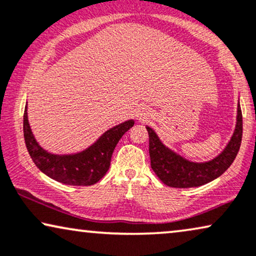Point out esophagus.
I'll return each instance as SVG.
<instances>
[{
	"mask_svg": "<svg viewBox=\"0 0 256 256\" xmlns=\"http://www.w3.org/2000/svg\"><path fill=\"white\" fill-rule=\"evenodd\" d=\"M148 117H150V112L146 110V108H142V110L138 111L137 118L139 119V120L144 122V120H146V119H148Z\"/></svg>",
	"mask_w": 256,
	"mask_h": 256,
	"instance_id": "esophagus-1",
	"label": "esophagus"
}]
</instances>
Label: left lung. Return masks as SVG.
Masks as SVG:
<instances>
[{"label": "left lung", "instance_id": "1", "mask_svg": "<svg viewBox=\"0 0 256 256\" xmlns=\"http://www.w3.org/2000/svg\"><path fill=\"white\" fill-rule=\"evenodd\" d=\"M146 130L148 132L150 138L148 151L151 168L156 176L170 187H176V188L198 187L219 178L234 162L242 139V114L239 103L236 125L230 142L220 154L208 162H198L186 159L185 156L164 144L152 128L146 126Z\"/></svg>", "mask_w": 256, "mask_h": 256}]
</instances>
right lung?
Instances as JSON below:
<instances>
[{"label":"right lung","instance_id":"obj_1","mask_svg":"<svg viewBox=\"0 0 256 256\" xmlns=\"http://www.w3.org/2000/svg\"><path fill=\"white\" fill-rule=\"evenodd\" d=\"M134 125V119H128L108 128L83 151L57 154L46 151L36 140L29 124L28 105L23 116L24 140L32 162L49 178L72 186H90L100 182L110 168L112 153L119 139Z\"/></svg>","mask_w":256,"mask_h":256}]
</instances>
